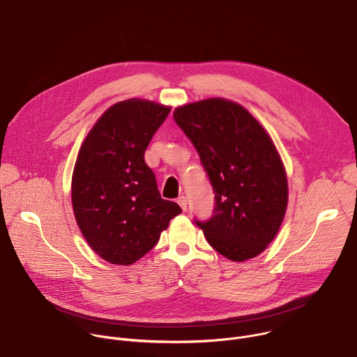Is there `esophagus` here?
Instances as JSON below:
<instances>
[{
  "label": "esophagus",
  "instance_id": "obj_1",
  "mask_svg": "<svg viewBox=\"0 0 357 357\" xmlns=\"http://www.w3.org/2000/svg\"><path fill=\"white\" fill-rule=\"evenodd\" d=\"M176 202H178V205L182 208V211H183V212H186V211H188V208H189V200H188V197H186V196H179Z\"/></svg>",
  "mask_w": 357,
  "mask_h": 357
}]
</instances>
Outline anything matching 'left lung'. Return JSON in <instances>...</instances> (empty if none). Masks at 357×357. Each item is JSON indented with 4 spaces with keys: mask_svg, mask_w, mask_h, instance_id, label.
Wrapping results in <instances>:
<instances>
[{
    "mask_svg": "<svg viewBox=\"0 0 357 357\" xmlns=\"http://www.w3.org/2000/svg\"><path fill=\"white\" fill-rule=\"evenodd\" d=\"M174 119L195 145L215 192L212 218L196 225L226 259L259 256L278 233L288 203L287 175L273 139L244 107L226 98L178 107Z\"/></svg>",
    "mask_w": 357,
    "mask_h": 357,
    "instance_id": "obj_1",
    "label": "left lung"
}]
</instances>
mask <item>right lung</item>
<instances>
[{
    "mask_svg": "<svg viewBox=\"0 0 357 357\" xmlns=\"http://www.w3.org/2000/svg\"><path fill=\"white\" fill-rule=\"evenodd\" d=\"M171 109L130 98L105 112L84 138L72 178L77 226L98 256L130 266L154 247L182 209L161 197L145 164L149 141Z\"/></svg>",
    "mask_w": 357,
    "mask_h": 357,
    "instance_id": "right-lung-1",
    "label": "right lung"
}]
</instances>
